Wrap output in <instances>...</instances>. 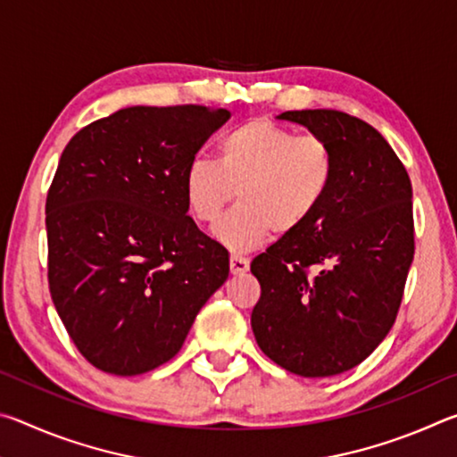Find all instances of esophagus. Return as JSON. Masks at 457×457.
I'll return each mask as SVG.
<instances>
[{
  "label": "esophagus",
  "mask_w": 457,
  "mask_h": 457,
  "mask_svg": "<svg viewBox=\"0 0 457 457\" xmlns=\"http://www.w3.org/2000/svg\"><path fill=\"white\" fill-rule=\"evenodd\" d=\"M229 270H231V274H244V272H247V270H250V260L244 258V256H236V253H231Z\"/></svg>",
  "instance_id": "obj_1"
}]
</instances>
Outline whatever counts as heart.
Returning a JSON list of instances; mask_svg holds the SVG:
<instances>
[{
	"label": "heart",
	"instance_id": "obj_1",
	"mask_svg": "<svg viewBox=\"0 0 457 457\" xmlns=\"http://www.w3.org/2000/svg\"><path fill=\"white\" fill-rule=\"evenodd\" d=\"M337 154L320 137H298L268 119L237 125L220 138L218 163L195 157L183 173V195L199 223H213L229 250L247 252L276 236L303 229L330 195Z\"/></svg>",
	"mask_w": 457,
	"mask_h": 457
}]
</instances>
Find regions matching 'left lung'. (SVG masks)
Segmentation results:
<instances>
[{
  "label": "left lung",
  "instance_id": "1",
  "mask_svg": "<svg viewBox=\"0 0 457 457\" xmlns=\"http://www.w3.org/2000/svg\"><path fill=\"white\" fill-rule=\"evenodd\" d=\"M328 141L337 177L319 213L252 260L260 300L258 346L300 377L361 365L391 330L415 253L411 181L395 151L365 120L340 111H288Z\"/></svg>",
  "mask_w": 457,
  "mask_h": 457
}]
</instances>
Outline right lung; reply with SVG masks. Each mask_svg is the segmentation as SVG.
Wrapping results in <instances>:
<instances>
[{
	"label": "right lung",
	"instance_id": "right-lung-1",
	"mask_svg": "<svg viewBox=\"0 0 457 457\" xmlns=\"http://www.w3.org/2000/svg\"><path fill=\"white\" fill-rule=\"evenodd\" d=\"M229 119L199 104L130 106L62 153L46 197L48 286L90 365L133 377L183 346L229 256L187 215L183 173Z\"/></svg>",
	"mask_w": 457,
	"mask_h": 457
}]
</instances>
